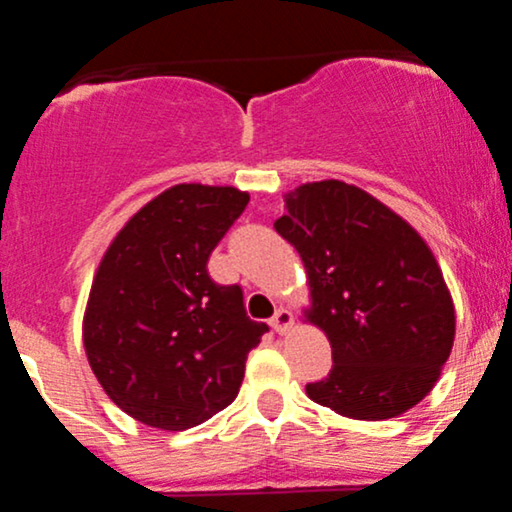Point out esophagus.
<instances>
[{
	"label": "esophagus",
	"instance_id": "1",
	"mask_svg": "<svg viewBox=\"0 0 512 512\" xmlns=\"http://www.w3.org/2000/svg\"><path fill=\"white\" fill-rule=\"evenodd\" d=\"M269 325L274 327V332L289 334L293 330V313H291V310H286V308H279L274 313L272 322H269Z\"/></svg>",
	"mask_w": 512,
	"mask_h": 512
}]
</instances>
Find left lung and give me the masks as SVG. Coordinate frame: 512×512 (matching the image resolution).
Here are the masks:
<instances>
[{"instance_id":"obj_1","label":"left lung","mask_w":512,"mask_h":512,"mask_svg":"<svg viewBox=\"0 0 512 512\" xmlns=\"http://www.w3.org/2000/svg\"><path fill=\"white\" fill-rule=\"evenodd\" d=\"M276 233L301 255L305 322L327 334L334 366L305 385L313 402L358 421L419 404L455 342V305L426 240L380 199L342 180L284 195Z\"/></svg>"}]
</instances>
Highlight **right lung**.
I'll list each match as a JSON object with an SVG mask.
<instances>
[{
  "instance_id": "right-lung-1",
  "label": "right lung",
  "mask_w": 512,
  "mask_h": 512,
  "mask_svg": "<svg viewBox=\"0 0 512 512\" xmlns=\"http://www.w3.org/2000/svg\"><path fill=\"white\" fill-rule=\"evenodd\" d=\"M236 187L182 182L144 204L105 250L84 313L88 366L132 419L185 431L226 409L269 330L240 286L211 281V250L248 207Z\"/></svg>"
}]
</instances>
